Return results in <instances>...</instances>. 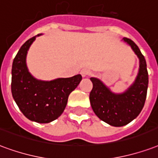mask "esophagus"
Segmentation results:
<instances>
[{
	"instance_id": "34e87169",
	"label": "esophagus",
	"mask_w": 158,
	"mask_h": 158,
	"mask_svg": "<svg viewBox=\"0 0 158 158\" xmlns=\"http://www.w3.org/2000/svg\"><path fill=\"white\" fill-rule=\"evenodd\" d=\"M81 74H82L83 77H86V76H89L91 74V71L89 69H83L82 70H81Z\"/></svg>"
}]
</instances>
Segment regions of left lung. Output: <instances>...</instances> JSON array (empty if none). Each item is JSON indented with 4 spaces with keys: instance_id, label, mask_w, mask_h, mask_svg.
Segmentation results:
<instances>
[{
    "instance_id": "obj_1",
    "label": "left lung",
    "mask_w": 158,
    "mask_h": 158,
    "mask_svg": "<svg viewBox=\"0 0 158 158\" xmlns=\"http://www.w3.org/2000/svg\"><path fill=\"white\" fill-rule=\"evenodd\" d=\"M139 58V69L134 82L123 93H114L100 79L92 77L89 94L91 107L100 120L112 127H123L138 116L144 106L148 87V73L144 56L132 40L124 37Z\"/></svg>"
}]
</instances>
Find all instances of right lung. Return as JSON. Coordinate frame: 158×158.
<instances>
[{
  "mask_svg": "<svg viewBox=\"0 0 158 158\" xmlns=\"http://www.w3.org/2000/svg\"><path fill=\"white\" fill-rule=\"evenodd\" d=\"M38 34L21 47L14 58L11 69V94L20 110L30 121L49 123L64 112L70 93L82 80L77 74L50 81L36 79L27 66V54Z\"/></svg>",
  "mask_w": 158,
  "mask_h": 158,
  "instance_id": "1",
  "label": "right lung"
}]
</instances>
